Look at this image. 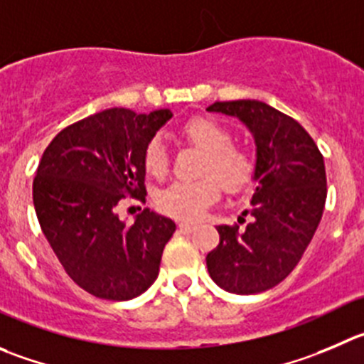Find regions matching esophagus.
I'll use <instances>...</instances> for the list:
<instances>
[{"instance_id": "obj_1", "label": "esophagus", "mask_w": 364, "mask_h": 364, "mask_svg": "<svg viewBox=\"0 0 364 364\" xmlns=\"http://www.w3.org/2000/svg\"><path fill=\"white\" fill-rule=\"evenodd\" d=\"M195 228H196L195 223H188V221H182V223H178V230L182 232V234H191Z\"/></svg>"}]
</instances>
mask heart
Instances as JSON below:
<instances>
[{
  "label": "heart",
  "instance_id": "1",
  "mask_svg": "<svg viewBox=\"0 0 364 364\" xmlns=\"http://www.w3.org/2000/svg\"><path fill=\"white\" fill-rule=\"evenodd\" d=\"M189 143L205 151L202 164L203 178L195 182H173L157 195V205L164 214L180 220H196L220 198V182L227 191H240L250 182L254 162L248 154L232 144L225 127L210 117H193L182 127ZM150 175L164 176L168 171V151L161 137L148 141L143 155Z\"/></svg>",
  "mask_w": 364,
  "mask_h": 364
}]
</instances>
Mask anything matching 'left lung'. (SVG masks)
<instances>
[{"label": "left lung", "instance_id": "8db88e82", "mask_svg": "<svg viewBox=\"0 0 364 364\" xmlns=\"http://www.w3.org/2000/svg\"><path fill=\"white\" fill-rule=\"evenodd\" d=\"M207 110L250 130L257 182L252 221L243 232L218 225L220 245L207 254V269L225 291L262 293L295 269L316 232L327 198L323 157L299 121L257 100L216 102Z\"/></svg>", "mask_w": 364, "mask_h": 364}]
</instances>
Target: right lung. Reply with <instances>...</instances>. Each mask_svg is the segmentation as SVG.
<instances>
[{
  "label": "right lung",
  "instance_id": "right-lung-1",
  "mask_svg": "<svg viewBox=\"0 0 364 364\" xmlns=\"http://www.w3.org/2000/svg\"><path fill=\"white\" fill-rule=\"evenodd\" d=\"M171 116L102 110L58 132L41 159L37 220L65 273L98 299H136L157 279L176 225L150 209L127 225L116 209L124 195L144 200V148Z\"/></svg>",
  "mask_w": 364,
  "mask_h": 364
}]
</instances>
